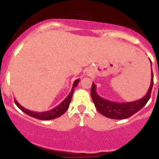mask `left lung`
<instances>
[{
  "mask_svg": "<svg viewBox=\"0 0 159 159\" xmlns=\"http://www.w3.org/2000/svg\"><path fill=\"white\" fill-rule=\"evenodd\" d=\"M153 84H154V75H153L152 68H151V85H150L146 95L140 99L131 102L124 103L110 101L106 98H103L98 94V93L96 92V86L94 83L92 84V87H91V98H92L93 102L94 103L96 109L101 114L106 117H109V118L122 120V119L130 117L131 116L140 110L147 104L151 97Z\"/></svg>",
  "mask_w": 159,
  "mask_h": 159,
  "instance_id": "1",
  "label": "left lung"
}]
</instances>
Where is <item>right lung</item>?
I'll return each instance as SVG.
<instances>
[{"label":"right lung","mask_w":159,"mask_h":159,"mask_svg":"<svg viewBox=\"0 0 159 159\" xmlns=\"http://www.w3.org/2000/svg\"><path fill=\"white\" fill-rule=\"evenodd\" d=\"M79 82H80V80H76L74 81V84L72 85V91L69 93L68 96L66 97L65 100L62 102L61 104L58 105L57 106H56L55 108L52 109L50 110H48V111L45 112H34L31 111V110H29L27 109L24 108L20 104H19L18 102L16 100H15V103L19 108L22 110L23 112L26 113V114L29 115V116H32V117H34L36 119H39V120H53V119L57 118L59 116H61V115H63L65 112L67 111V110L69 107V104L71 102V100H72V94H73L74 89L75 87L78 85Z\"/></svg>","instance_id":"obj_1"}]
</instances>
